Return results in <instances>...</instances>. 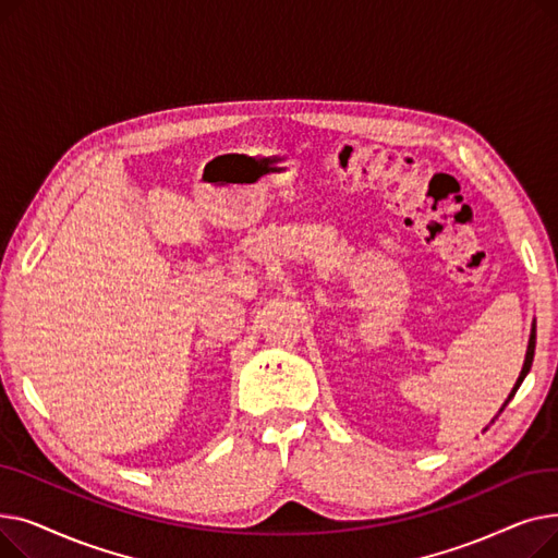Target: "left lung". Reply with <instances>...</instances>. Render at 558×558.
<instances>
[{
    "mask_svg": "<svg viewBox=\"0 0 558 558\" xmlns=\"http://www.w3.org/2000/svg\"><path fill=\"white\" fill-rule=\"evenodd\" d=\"M534 350H536V320L532 324V335H530V343H526V355H524V364H522V371H520V375H518V379H515V385H513V389H511V393H509V398L505 400V404H502V409L497 414H502L505 412V407L511 402V398L515 396V391H518V387L522 385V379L526 377V373H530V368H532V362H534ZM497 418V416H495ZM495 418L490 421V423H495ZM488 429V427H486Z\"/></svg>",
    "mask_w": 558,
    "mask_h": 558,
    "instance_id": "left-lung-1",
    "label": "left lung"
}]
</instances>
